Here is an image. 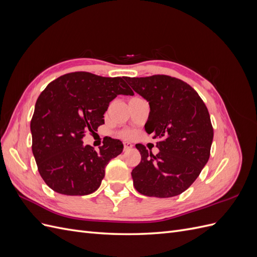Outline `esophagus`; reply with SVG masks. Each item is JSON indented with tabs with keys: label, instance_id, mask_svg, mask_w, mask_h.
<instances>
[{
	"label": "esophagus",
	"instance_id": "34e87169",
	"mask_svg": "<svg viewBox=\"0 0 257 257\" xmlns=\"http://www.w3.org/2000/svg\"><path fill=\"white\" fill-rule=\"evenodd\" d=\"M123 147H124V150H128V149H132V148H133V145H132L128 142H124Z\"/></svg>",
	"mask_w": 257,
	"mask_h": 257
}]
</instances>
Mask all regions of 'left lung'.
Wrapping results in <instances>:
<instances>
[{
  "label": "left lung",
  "mask_w": 257,
  "mask_h": 257,
  "mask_svg": "<svg viewBox=\"0 0 257 257\" xmlns=\"http://www.w3.org/2000/svg\"><path fill=\"white\" fill-rule=\"evenodd\" d=\"M124 79L150 105L145 125L158 139L159 153L142 144V161L132 170L135 189L146 196L173 197L188 190L210 157L213 127L198 93L186 82L167 75Z\"/></svg>",
  "instance_id": "left-lung-1"
}]
</instances>
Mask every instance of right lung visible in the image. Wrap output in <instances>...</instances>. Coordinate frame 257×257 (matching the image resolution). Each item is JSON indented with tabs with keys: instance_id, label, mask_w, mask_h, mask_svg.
Returning <instances> with one entry per match:
<instances>
[{
	"instance_id": "1",
	"label": "right lung",
	"mask_w": 257,
	"mask_h": 257,
	"mask_svg": "<svg viewBox=\"0 0 257 257\" xmlns=\"http://www.w3.org/2000/svg\"><path fill=\"white\" fill-rule=\"evenodd\" d=\"M119 94H134L121 77L75 72L51 81L38 96L31 120L32 151L51 190L82 196L99 188L106 165L122 152L123 144L106 137L96 152L82 139L104 124L105 111Z\"/></svg>"
}]
</instances>
